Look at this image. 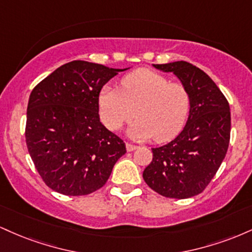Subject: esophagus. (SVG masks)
Segmentation results:
<instances>
[{"instance_id":"1","label":"esophagus","mask_w":252,"mask_h":252,"mask_svg":"<svg viewBox=\"0 0 252 252\" xmlns=\"http://www.w3.org/2000/svg\"><path fill=\"white\" fill-rule=\"evenodd\" d=\"M126 150H128V152H132V150L137 149V146H135V144H131V143H126Z\"/></svg>"}]
</instances>
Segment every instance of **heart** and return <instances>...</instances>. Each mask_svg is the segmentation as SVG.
<instances>
[{"label":"heart","instance_id":"1","mask_svg":"<svg viewBox=\"0 0 252 252\" xmlns=\"http://www.w3.org/2000/svg\"><path fill=\"white\" fill-rule=\"evenodd\" d=\"M189 92L184 84L152 70L129 73L121 89L104 86L98 96L99 116L110 130L137 118L129 126L128 136L143 141L154 137L167 141L182 129L189 116Z\"/></svg>","mask_w":252,"mask_h":252}]
</instances>
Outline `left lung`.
Instances as JSON below:
<instances>
[{
  "label": "left lung",
  "mask_w": 252,
  "mask_h": 252,
  "mask_svg": "<svg viewBox=\"0 0 252 252\" xmlns=\"http://www.w3.org/2000/svg\"><path fill=\"white\" fill-rule=\"evenodd\" d=\"M172 72L189 92L186 126L173 141L153 148V160L143 170L146 184L158 194L186 199L201 193L226 155L231 131L230 105L204 71L186 62L153 63Z\"/></svg>",
  "instance_id": "obj_1"
}]
</instances>
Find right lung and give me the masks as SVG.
I'll use <instances>...</instances> for the list:
<instances>
[{
	"label": "right lung",
	"mask_w": 252,
	"mask_h": 252,
	"mask_svg": "<svg viewBox=\"0 0 252 252\" xmlns=\"http://www.w3.org/2000/svg\"><path fill=\"white\" fill-rule=\"evenodd\" d=\"M128 68L74 60L52 72L32 91L26 143L50 189L86 195L108 181L126 143L100 123L98 96L111 78Z\"/></svg>",
	"instance_id": "add662e5"
}]
</instances>
